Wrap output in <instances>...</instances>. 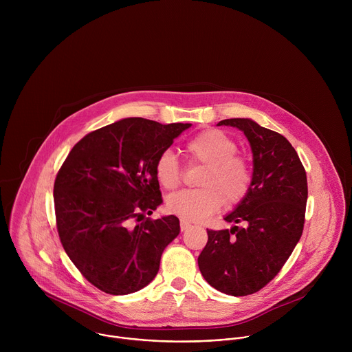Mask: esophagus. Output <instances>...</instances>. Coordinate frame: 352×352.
Segmentation results:
<instances>
[{
	"label": "esophagus",
	"instance_id": "1",
	"mask_svg": "<svg viewBox=\"0 0 352 352\" xmlns=\"http://www.w3.org/2000/svg\"><path fill=\"white\" fill-rule=\"evenodd\" d=\"M190 226H192L190 223H188L186 220L181 219V221H179V227H181V231H185V230H188Z\"/></svg>",
	"mask_w": 352,
	"mask_h": 352
}]
</instances>
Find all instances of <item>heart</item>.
Here are the masks:
<instances>
[{"label": "heart", "mask_w": 352, "mask_h": 352, "mask_svg": "<svg viewBox=\"0 0 352 352\" xmlns=\"http://www.w3.org/2000/svg\"><path fill=\"white\" fill-rule=\"evenodd\" d=\"M234 139L217 129L197 133L186 143L192 163L205 166L199 177V189L181 190L167 200L171 213L186 221H202L226 206L241 204L252 185L248 162L236 156ZM155 173L166 189H175L182 179V168L173 150H164L155 163Z\"/></svg>", "instance_id": "heart-1"}]
</instances>
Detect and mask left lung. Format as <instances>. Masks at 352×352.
<instances>
[{
    "instance_id": "1",
    "label": "left lung",
    "mask_w": 352,
    "mask_h": 352,
    "mask_svg": "<svg viewBox=\"0 0 352 352\" xmlns=\"http://www.w3.org/2000/svg\"><path fill=\"white\" fill-rule=\"evenodd\" d=\"M217 125L245 133L254 153V175L248 195L224 217L235 226L208 230L197 265L212 287L243 296L267 285L292 254L304 231L308 181L298 153L283 135L248 118Z\"/></svg>"
}]
</instances>
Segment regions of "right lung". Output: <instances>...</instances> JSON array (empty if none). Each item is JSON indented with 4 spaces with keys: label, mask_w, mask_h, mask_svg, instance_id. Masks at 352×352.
Here are the masks:
<instances>
[{
    "label": "right lung",
    "mask_w": 352,
    "mask_h": 352,
    "mask_svg": "<svg viewBox=\"0 0 352 352\" xmlns=\"http://www.w3.org/2000/svg\"><path fill=\"white\" fill-rule=\"evenodd\" d=\"M190 124L125 118L83 136L54 182L56 223L82 276L111 295L152 281L179 220L146 217L163 204L155 163Z\"/></svg>",
    "instance_id": "1"
}]
</instances>
